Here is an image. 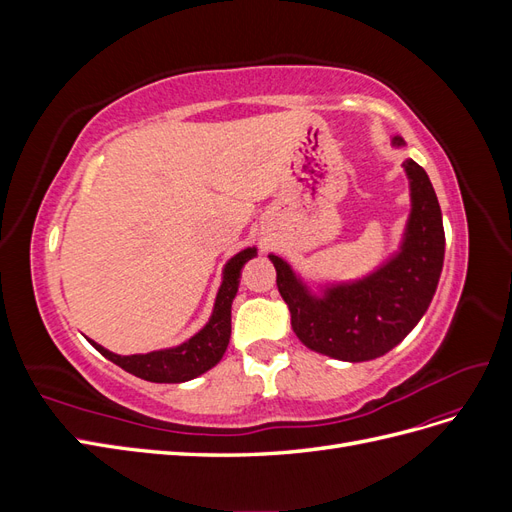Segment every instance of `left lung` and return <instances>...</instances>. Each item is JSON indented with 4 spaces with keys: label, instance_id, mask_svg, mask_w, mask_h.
I'll list each match as a JSON object with an SVG mask.
<instances>
[{
    "label": "left lung",
    "instance_id": "1",
    "mask_svg": "<svg viewBox=\"0 0 512 512\" xmlns=\"http://www.w3.org/2000/svg\"><path fill=\"white\" fill-rule=\"evenodd\" d=\"M404 145L399 136L393 141ZM404 168L410 179L412 213L401 252L359 282L331 286L312 297L288 262L269 256L277 290L290 309L292 331L314 352L339 361H371L395 348L423 318L436 292L444 262V226L438 196L414 160Z\"/></svg>",
    "mask_w": 512,
    "mask_h": 512
}]
</instances>
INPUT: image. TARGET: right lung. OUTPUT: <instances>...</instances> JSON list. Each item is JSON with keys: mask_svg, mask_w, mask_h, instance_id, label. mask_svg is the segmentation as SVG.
<instances>
[{"mask_svg": "<svg viewBox=\"0 0 512 512\" xmlns=\"http://www.w3.org/2000/svg\"><path fill=\"white\" fill-rule=\"evenodd\" d=\"M256 256L254 247L239 252L228 260L224 269V280L215 299V307L211 320L205 324V329H200L188 342L168 348V350H156L147 354H130L121 356L115 352H108L96 342H89L96 346V350L106 356L108 361H113L121 369L130 371V374L149 380V382H185L192 380L200 374H205L213 365H218L224 356L228 342H230V307L232 299L239 290V277L241 267L247 260Z\"/></svg>", "mask_w": 512, "mask_h": 512, "instance_id": "add662e5", "label": "right lung"}]
</instances>
